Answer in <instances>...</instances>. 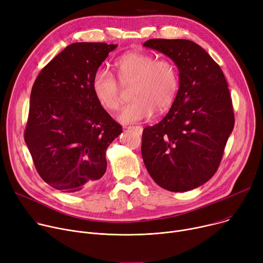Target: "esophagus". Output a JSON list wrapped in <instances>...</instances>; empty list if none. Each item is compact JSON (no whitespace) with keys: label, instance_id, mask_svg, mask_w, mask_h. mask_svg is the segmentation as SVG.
<instances>
[{"label":"esophagus","instance_id":"obj_1","mask_svg":"<svg viewBox=\"0 0 263 263\" xmlns=\"http://www.w3.org/2000/svg\"><path fill=\"white\" fill-rule=\"evenodd\" d=\"M128 129H132V130H135L138 134H142L143 133V127H139V126H136V127H128Z\"/></svg>","mask_w":263,"mask_h":263}]
</instances>
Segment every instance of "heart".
Masks as SVG:
<instances>
[{
	"label": "heart",
	"instance_id": "1",
	"mask_svg": "<svg viewBox=\"0 0 263 263\" xmlns=\"http://www.w3.org/2000/svg\"><path fill=\"white\" fill-rule=\"evenodd\" d=\"M114 66L122 84L133 83L131 97L134 100L118 116L122 124L147 119L155 109L162 112L171 106L179 86L177 68L171 61L156 60L153 55L131 51L118 58ZM91 86L95 99L104 110L116 111L120 108L119 84L107 69H97Z\"/></svg>",
	"mask_w": 263,
	"mask_h": 263
}]
</instances>
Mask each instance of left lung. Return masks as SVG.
Returning a JSON list of instances; mask_svg holds the SVG:
<instances>
[{
    "instance_id": "left-lung-1",
    "label": "left lung",
    "mask_w": 263,
    "mask_h": 263,
    "mask_svg": "<svg viewBox=\"0 0 263 263\" xmlns=\"http://www.w3.org/2000/svg\"><path fill=\"white\" fill-rule=\"evenodd\" d=\"M143 46L169 57L179 69V91L167 115L143 131L142 155L154 182L184 192L216 173L235 125L221 67L197 43L151 39Z\"/></svg>"
}]
</instances>
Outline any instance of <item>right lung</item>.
<instances>
[{
    "label": "right lung",
    "instance_id": "1",
    "mask_svg": "<svg viewBox=\"0 0 263 263\" xmlns=\"http://www.w3.org/2000/svg\"><path fill=\"white\" fill-rule=\"evenodd\" d=\"M116 44L77 42L34 81L24 139L39 176L63 192L93 188L107 170L106 151L121 126L95 99L92 79Z\"/></svg>",
    "mask_w": 263,
    "mask_h": 263
}]
</instances>
